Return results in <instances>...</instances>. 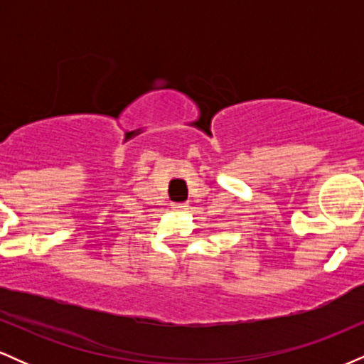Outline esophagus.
Wrapping results in <instances>:
<instances>
[{"mask_svg": "<svg viewBox=\"0 0 364 364\" xmlns=\"http://www.w3.org/2000/svg\"><path fill=\"white\" fill-rule=\"evenodd\" d=\"M171 208H173V210H176V212H183V210H186V208H188V203H171Z\"/></svg>", "mask_w": 364, "mask_h": 364, "instance_id": "obj_1", "label": "esophagus"}]
</instances>
